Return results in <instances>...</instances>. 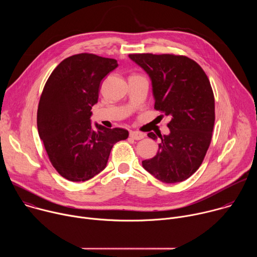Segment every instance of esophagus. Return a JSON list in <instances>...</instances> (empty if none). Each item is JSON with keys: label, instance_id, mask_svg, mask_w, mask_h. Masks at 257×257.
<instances>
[{"label": "esophagus", "instance_id": "34e87169", "mask_svg": "<svg viewBox=\"0 0 257 257\" xmlns=\"http://www.w3.org/2000/svg\"><path fill=\"white\" fill-rule=\"evenodd\" d=\"M130 137L135 139V140H140L144 137V134L138 131H130Z\"/></svg>", "mask_w": 257, "mask_h": 257}]
</instances>
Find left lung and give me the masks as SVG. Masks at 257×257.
<instances>
[{
	"instance_id": "left-lung-1",
	"label": "left lung",
	"mask_w": 257,
	"mask_h": 257,
	"mask_svg": "<svg viewBox=\"0 0 257 257\" xmlns=\"http://www.w3.org/2000/svg\"><path fill=\"white\" fill-rule=\"evenodd\" d=\"M129 58L150 75L155 108L171 118L170 134L160 135L157 156L142 166L162 182L184 181L201 166L212 137L214 96L208 77L186 56L130 54ZM148 135L158 138L153 132Z\"/></svg>"
}]
</instances>
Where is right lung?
<instances>
[{"instance_id":"add662e5","label":"right lung","mask_w":257,"mask_h":257,"mask_svg":"<svg viewBox=\"0 0 257 257\" xmlns=\"http://www.w3.org/2000/svg\"><path fill=\"white\" fill-rule=\"evenodd\" d=\"M118 66L117 60L82 53L63 60L52 72L38 108V130L56 171L72 182H85L106 166L109 153L129 132L95 125L91 107L101 80Z\"/></svg>"}]
</instances>
